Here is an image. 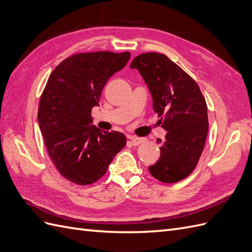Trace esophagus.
Segmentation results:
<instances>
[{"label": "esophagus", "instance_id": "1", "mask_svg": "<svg viewBox=\"0 0 252 252\" xmlns=\"http://www.w3.org/2000/svg\"><path fill=\"white\" fill-rule=\"evenodd\" d=\"M145 140H146V139H144V138H134V136H131V138H129L128 142H129V144L131 145V146H138V145H140L141 143L145 142Z\"/></svg>", "mask_w": 252, "mask_h": 252}]
</instances>
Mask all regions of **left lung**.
<instances>
[{
    "mask_svg": "<svg viewBox=\"0 0 252 252\" xmlns=\"http://www.w3.org/2000/svg\"><path fill=\"white\" fill-rule=\"evenodd\" d=\"M131 69L139 70L154 101V110L167 131L161 157L149 172L163 183H177L193 171L208 133L205 98L196 82L165 55L147 52L135 57Z\"/></svg>",
    "mask_w": 252,
    "mask_h": 252,
    "instance_id": "left-lung-1",
    "label": "left lung"
}]
</instances>
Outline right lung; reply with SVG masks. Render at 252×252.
Wrapping results in <instances>:
<instances>
[{
	"instance_id": "obj_1",
	"label": "right lung",
	"mask_w": 252,
	"mask_h": 252,
	"mask_svg": "<svg viewBox=\"0 0 252 252\" xmlns=\"http://www.w3.org/2000/svg\"><path fill=\"white\" fill-rule=\"evenodd\" d=\"M129 59L128 51L78 53L64 60L49 75L37 121L53 164L74 184L100 180L126 145L123 133L93 125L91 109L100 101L105 84Z\"/></svg>"
}]
</instances>
